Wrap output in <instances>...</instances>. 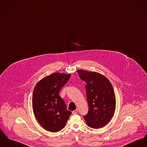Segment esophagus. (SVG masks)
<instances>
[{"label": "esophagus", "instance_id": "1", "mask_svg": "<svg viewBox=\"0 0 147 147\" xmlns=\"http://www.w3.org/2000/svg\"><path fill=\"white\" fill-rule=\"evenodd\" d=\"M78 109H76L72 111V113L73 114H76V113H78Z\"/></svg>", "mask_w": 147, "mask_h": 147}]
</instances>
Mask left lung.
Wrapping results in <instances>:
<instances>
[{"instance_id": "8db88e82", "label": "left lung", "mask_w": 147, "mask_h": 147, "mask_svg": "<svg viewBox=\"0 0 147 147\" xmlns=\"http://www.w3.org/2000/svg\"><path fill=\"white\" fill-rule=\"evenodd\" d=\"M80 79L86 82L85 89L89 111L84 119L93 129L104 127L113 117L116 109V97L113 86L103 75L79 69Z\"/></svg>"}]
</instances>
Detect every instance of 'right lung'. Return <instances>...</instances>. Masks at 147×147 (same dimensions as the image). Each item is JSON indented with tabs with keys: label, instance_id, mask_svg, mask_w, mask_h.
I'll list each match as a JSON object with an SVG mask.
<instances>
[{
	"label": "right lung",
	"instance_id": "add662e5",
	"mask_svg": "<svg viewBox=\"0 0 147 147\" xmlns=\"http://www.w3.org/2000/svg\"><path fill=\"white\" fill-rule=\"evenodd\" d=\"M71 74L54 73L39 81L32 94V108L40 125L50 132L61 131L66 125L71 112L59 93Z\"/></svg>",
	"mask_w": 147,
	"mask_h": 147
}]
</instances>
